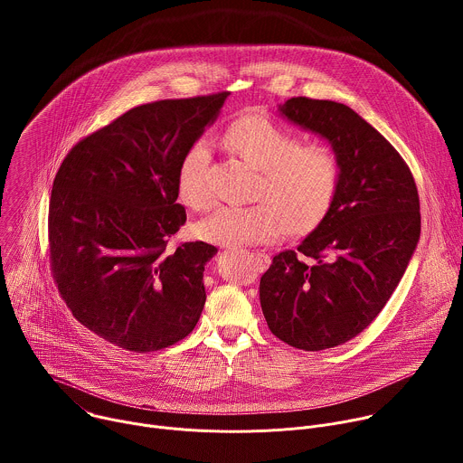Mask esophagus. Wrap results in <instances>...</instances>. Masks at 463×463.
I'll return each mask as SVG.
<instances>
[{"label":"esophagus","instance_id":"1","mask_svg":"<svg viewBox=\"0 0 463 463\" xmlns=\"http://www.w3.org/2000/svg\"><path fill=\"white\" fill-rule=\"evenodd\" d=\"M252 256H256L258 258V261H260V266H263L266 268L268 263L271 261V258H269V254L268 252H261V250H256V252H252Z\"/></svg>","mask_w":463,"mask_h":463}]
</instances>
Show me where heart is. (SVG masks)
Segmentation results:
<instances>
[{
	"label": "heart",
	"mask_w": 463,
	"mask_h": 463,
	"mask_svg": "<svg viewBox=\"0 0 463 463\" xmlns=\"http://www.w3.org/2000/svg\"><path fill=\"white\" fill-rule=\"evenodd\" d=\"M227 146L258 170L254 205L220 207L195 225V234L218 245H258L286 229L311 231L332 207L341 183V161L324 143L298 145L297 134L279 122L243 115L225 129ZM209 145L194 141L177 165L175 184L184 205L207 211L213 194L207 183Z\"/></svg>",
	"instance_id": "1"
}]
</instances>
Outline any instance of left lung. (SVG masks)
<instances>
[{
    "label": "left lung",
    "mask_w": 463,
    "mask_h": 463,
    "mask_svg": "<svg viewBox=\"0 0 463 463\" xmlns=\"http://www.w3.org/2000/svg\"><path fill=\"white\" fill-rule=\"evenodd\" d=\"M279 111L324 137L341 161V183L322 222L297 250L277 254L260 279L271 334L318 352L357 337L398 288L420 240V195L398 150L352 108L293 97Z\"/></svg>",
    "instance_id": "obj_1"
}]
</instances>
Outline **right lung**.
Wrapping results in <instances>:
<instances>
[{"label":"right lung","mask_w":463,"mask_h":463,"mask_svg":"<svg viewBox=\"0 0 463 463\" xmlns=\"http://www.w3.org/2000/svg\"><path fill=\"white\" fill-rule=\"evenodd\" d=\"M229 91L131 108L79 141L61 161L49 200V260L73 317L129 352L168 348L205 306V263L218 249L184 241L175 174Z\"/></svg>","instance_id":"add662e5"}]
</instances>
